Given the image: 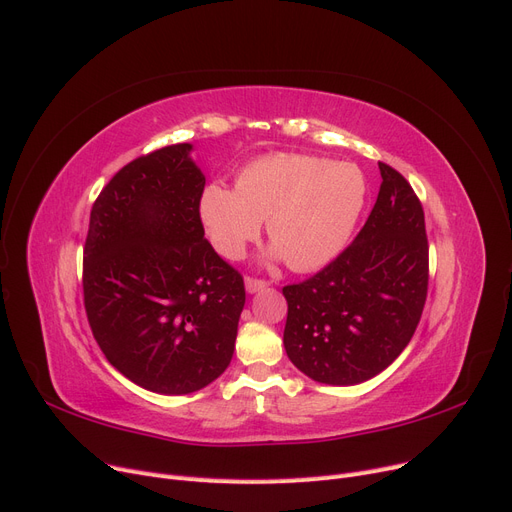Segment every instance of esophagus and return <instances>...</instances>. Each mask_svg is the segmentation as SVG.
Listing matches in <instances>:
<instances>
[{
	"mask_svg": "<svg viewBox=\"0 0 512 512\" xmlns=\"http://www.w3.org/2000/svg\"><path fill=\"white\" fill-rule=\"evenodd\" d=\"M244 286H247V291H249V293H257V291H261V288L268 286V280H261V278L247 276V278H244Z\"/></svg>",
	"mask_w": 512,
	"mask_h": 512,
	"instance_id": "1",
	"label": "esophagus"
}]
</instances>
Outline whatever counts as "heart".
Wrapping results in <instances>:
<instances>
[{
  "instance_id": "1",
  "label": "heart",
  "mask_w": 512,
  "mask_h": 512,
  "mask_svg": "<svg viewBox=\"0 0 512 512\" xmlns=\"http://www.w3.org/2000/svg\"><path fill=\"white\" fill-rule=\"evenodd\" d=\"M366 198L362 171L301 154H272L242 167L236 188L213 182L201 198V217L213 247L238 257L261 232L293 270H314L349 240Z\"/></svg>"
}]
</instances>
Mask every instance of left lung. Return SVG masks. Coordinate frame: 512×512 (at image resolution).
<instances>
[{
  "label": "left lung",
  "instance_id": "1",
  "mask_svg": "<svg viewBox=\"0 0 512 512\" xmlns=\"http://www.w3.org/2000/svg\"><path fill=\"white\" fill-rule=\"evenodd\" d=\"M379 169L381 190L360 234L318 274L282 288L286 355L318 383L358 385L383 372L427 301L425 211L402 173Z\"/></svg>",
  "mask_w": 512,
  "mask_h": 512
}]
</instances>
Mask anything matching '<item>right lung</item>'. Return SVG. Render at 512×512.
Returning a JSON list of instances; mask_svg holds the SVG:
<instances>
[{"mask_svg": "<svg viewBox=\"0 0 512 512\" xmlns=\"http://www.w3.org/2000/svg\"><path fill=\"white\" fill-rule=\"evenodd\" d=\"M190 144L152 150L98 194L83 303L106 360L131 383L186 395L230 366L244 280L205 238V175Z\"/></svg>", "mask_w": 512, "mask_h": 512, "instance_id": "1", "label": "right lung"}]
</instances>
